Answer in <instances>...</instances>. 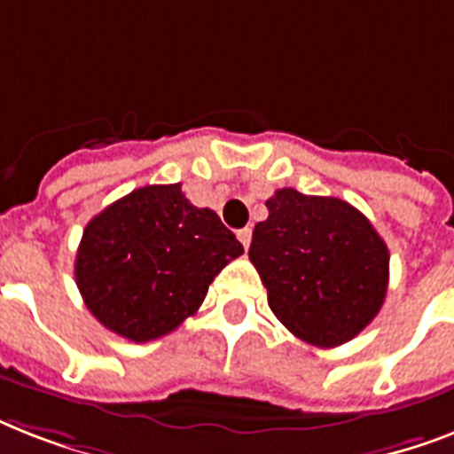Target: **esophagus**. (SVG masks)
<instances>
[{
    "label": "esophagus",
    "instance_id": "1",
    "mask_svg": "<svg viewBox=\"0 0 454 454\" xmlns=\"http://www.w3.org/2000/svg\"><path fill=\"white\" fill-rule=\"evenodd\" d=\"M238 240H240L245 247H249V242H252V228H242V231H238Z\"/></svg>",
    "mask_w": 454,
    "mask_h": 454
}]
</instances>
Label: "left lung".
<instances>
[{"instance_id": "8db88e82", "label": "left lung", "mask_w": 454, "mask_h": 454, "mask_svg": "<svg viewBox=\"0 0 454 454\" xmlns=\"http://www.w3.org/2000/svg\"><path fill=\"white\" fill-rule=\"evenodd\" d=\"M266 207L249 262L269 290L270 310L306 344L332 348L358 337L387 297V242L339 198L283 188Z\"/></svg>"}]
</instances>
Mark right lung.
Instances as JSON below:
<instances>
[{
  "label": "right lung",
  "instance_id": "add662e5",
  "mask_svg": "<svg viewBox=\"0 0 454 454\" xmlns=\"http://www.w3.org/2000/svg\"><path fill=\"white\" fill-rule=\"evenodd\" d=\"M240 254L216 212L191 205L181 184L144 185L89 221L74 280L106 330L144 344L192 316Z\"/></svg>",
  "mask_w": 454,
  "mask_h": 454
}]
</instances>
